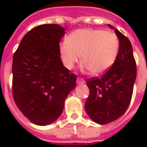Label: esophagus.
Returning a JSON list of instances; mask_svg holds the SVG:
<instances>
[{"mask_svg": "<svg viewBox=\"0 0 147 147\" xmlns=\"http://www.w3.org/2000/svg\"><path fill=\"white\" fill-rule=\"evenodd\" d=\"M85 82V81L84 78H81V77H78L77 78V83H78V85H81V84H84Z\"/></svg>", "mask_w": 147, "mask_h": 147, "instance_id": "1", "label": "esophagus"}]
</instances>
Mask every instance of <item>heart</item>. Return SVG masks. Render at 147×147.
Segmentation results:
<instances>
[{
	"mask_svg": "<svg viewBox=\"0 0 147 147\" xmlns=\"http://www.w3.org/2000/svg\"><path fill=\"white\" fill-rule=\"evenodd\" d=\"M119 50L120 40L116 33L99 29L77 30L59 46L60 56L67 69H73L81 56L84 68L95 76L114 65Z\"/></svg>",
	"mask_w": 147,
	"mask_h": 147,
	"instance_id": "heart-1",
	"label": "heart"
}]
</instances>
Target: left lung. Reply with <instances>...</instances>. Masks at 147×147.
<instances>
[{
	"mask_svg": "<svg viewBox=\"0 0 147 147\" xmlns=\"http://www.w3.org/2000/svg\"><path fill=\"white\" fill-rule=\"evenodd\" d=\"M108 26L114 29L110 24ZM114 32L120 40L116 62L100 78L92 77L86 80L89 95L85 102V111L99 124L113 122L125 113L130 105L137 77L132 45L117 29Z\"/></svg>",
	"mask_w": 147,
	"mask_h": 147,
	"instance_id": "8db88e82",
	"label": "left lung"
}]
</instances>
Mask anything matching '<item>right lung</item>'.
I'll list each match as a JSON object with an SVG mask.
<instances>
[{
  "mask_svg": "<svg viewBox=\"0 0 147 147\" xmlns=\"http://www.w3.org/2000/svg\"><path fill=\"white\" fill-rule=\"evenodd\" d=\"M65 30L58 24L36 26L23 37L13 56V97L22 114L36 125L54 122L76 87L77 76L60 59Z\"/></svg>",
  "mask_w": 147,
  "mask_h": 147,
  "instance_id": "right-lung-1",
  "label": "right lung"
}]
</instances>
